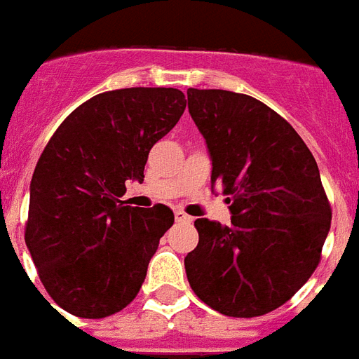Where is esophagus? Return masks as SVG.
I'll return each instance as SVG.
<instances>
[{
  "mask_svg": "<svg viewBox=\"0 0 359 359\" xmlns=\"http://www.w3.org/2000/svg\"><path fill=\"white\" fill-rule=\"evenodd\" d=\"M174 217H176V222H191L193 220V217H189L185 211H182V209H177L176 213H174Z\"/></svg>",
  "mask_w": 359,
  "mask_h": 359,
  "instance_id": "1",
  "label": "esophagus"
}]
</instances>
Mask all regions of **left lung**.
<instances>
[{
	"label": "left lung",
	"mask_w": 359,
	"mask_h": 359,
	"mask_svg": "<svg viewBox=\"0 0 359 359\" xmlns=\"http://www.w3.org/2000/svg\"><path fill=\"white\" fill-rule=\"evenodd\" d=\"M189 113L211 156V183L231 203V224L196 219L187 280L203 304L250 319L280 308L320 261L332 208L300 135L259 100L189 88Z\"/></svg>",
	"instance_id": "8db88e82"
}]
</instances>
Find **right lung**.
I'll list each match as a JSON object with an SVG mask.
<instances>
[{
	"mask_svg": "<svg viewBox=\"0 0 359 359\" xmlns=\"http://www.w3.org/2000/svg\"><path fill=\"white\" fill-rule=\"evenodd\" d=\"M177 88L102 93L65 118L31 180L25 245L48 294L65 311L103 319L131 304L170 208L126 205V182H142L151 146L177 124Z\"/></svg>",
	"mask_w": 359,
	"mask_h": 359,
	"instance_id": "obj_1",
	"label": "right lung"
}]
</instances>
